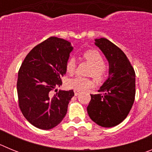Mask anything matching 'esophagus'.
Wrapping results in <instances>:
<instances>
[{
  "label": "esophagus",
  "mask_w": 152,
  "mask_h": 152,
  "mask_svg": "<svg viewBox=\"0 0 152 152\" xmlns=\"http://www.w3.org/2000/svg\"><path fill=\"white\" fill-rule=\"evenodd\" d=\"M80 94V92L79 91H75V96H77V95Z\"/></svg>",
  "instance_id": "1"
}]
</instances>
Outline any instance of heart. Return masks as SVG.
Returning <instances> with one entry per match:
<instances>
[{"instance_id":"b5f03b06","label":"heart","mask_w":152,"mask_h":152,"mask_svg":"<svg viewBox=\"0 0 152 152\" xmlns=\"http://www.w3.org/2000/svg\"><path fill=\"white\" fill-rule=\"evenodd\" d=\"M84 59L92 65L90 70V75H92L96 79H101L105 74L106 68L104 66V60L98 51L91 49L86 51L83 55ZM76 68V61L74 58H70L66 64V71L68 73L73 74ZM68 88L77 91H84L92 88L94 82L91 79L81 77H75L68 79L66 82Z\"/></svg>"}]
</instances>
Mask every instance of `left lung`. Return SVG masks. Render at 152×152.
Returning <instances> with one entry per match:
<instances>
[{
    "label": "left lung",
    "instance_id": "1",
    "mask_svg": "<svg viewBox=\"0 0 152 152\" xmlns=\"http://www.w3.org/2000/svg\"><path fill=\"white\" fill-rule=\"evenodd\" d=\"M109 63V75L97 94H91L88 113L93 121L106 128L113 127L128 116L135 95V74L128 58L105 38L95 39Z\"/></svg>",
    "mask_w": 152,
    "mask_h": 152
}]
</instances>
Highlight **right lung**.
Wrapping results in <instances>:
<instances>
[{"mask_svg":"<svg viewBox=\"0 0 152 152\" xmlns=\"http://www.w3.org/2000/svg\"><path fill=\"white\" fill-rule=\"evenodd\" d=\"M72 43L50 37L28 53L18 72L19 106L27 121L40 129L48 130L59 124L65 116L75 94L72 90L52 91L62 84L66 64L73 51Z\"/></svg>","mask_w":152,"mask_h":152,"instance_id":"1","label":"right lung"}]
</instances>
